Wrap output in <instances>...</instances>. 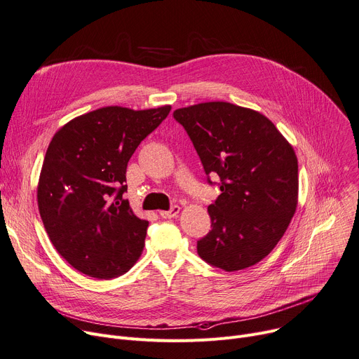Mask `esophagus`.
Returning a JSON list of instances; mask_svg holds the SVG:
<instances>
[{"label":"esophagus","instance_id":"1","mask_svg":"<svg viewBox=\"0 0 359 359\" xmlns=\"http://www.w3.org/2000/svg\"><path fill=\"white\" fill-rule=\"evenodd\" d=\"M179 212H180V206H179V205H175V206H172V208H170L168 211H161V212H160V217H161V218H165V219H170V218L177 217Z\"/></svg>","mask_w":359,"mask_h":359}]
</instances>
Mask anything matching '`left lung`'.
Listing matches in <instances>:
<instances>
[{
	"instance_id": "1",
	"label": "left lung",
	"mask_w": 359,
	"mask_h": 359,
	"mask_svg": "<svg viewBox=\"0 0 359 359\" xmlns=\"http://www.w3.org/2000/svg\"><path fill=\"white\" fill-rule=\"evenodd\" d=\"M201 158L208 183L218 175L221 195L208 206L212 230L198 255L234 272L266 257L287 231L298 199L294 148L262 113L227 102L173 111Z\"/></svg>"
}]
</instances>
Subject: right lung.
Wrapping results in <instances>:
<instances>
[{
    "instance_id": "right-lung-1",
    "label": "right lung",
    "mask_w": 359,
    "mask_h": 359,
    "mask_svg": "<svg viewBox=\"0 0 359 359\" xmlns=\"http://www.w3.org/2000/svg\"><path fill=\"white\" fill-rule=\"evenodd\" d=\"M172 106L132 110L109 106L72 119L53 135L37 186L45 230L58 253L81 273L111 279L142 253L148 221L132 212L126 167Z\"/></svg>"
}]
</instances>
